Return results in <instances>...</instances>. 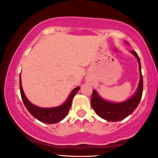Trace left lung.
<instances>
[{"label":"left lung","instance_id":"obj_1","mask_svg":"<svg viewBox=\"0 0 158 158\" xmlns=\"http://www.w3.org/2000/svg\"><path fill=\"white\" fill-rule=\"evenodd\" d=\"M126 43L129 45L128 42ZM137 60L139 70V81L135 93L127 100L121 102H114L102 98L96 90L93 89L91 99V106L97 115L107 121L115 122L124 119L134 112L137 108L142 95L143 78L141 70V62L137 53L130 52Z\"/></svg>","mask_w":158,"mask_h":158}]
</instances>
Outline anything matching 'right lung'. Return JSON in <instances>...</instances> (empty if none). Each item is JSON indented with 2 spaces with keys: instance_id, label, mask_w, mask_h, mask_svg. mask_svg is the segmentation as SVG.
<instances>
[{
  "instance_id": "right-lung-1",
  "label": "right lung",
  "mask_w": 158,
  "mask_h": 158,
  "mask_svg": "<svg viewBox=\"0 0 158 158\" xmlns=\"http://www.w3.org/2000/svg\"><path fill=\"white\" fill-rule=\"evenodd\" d=\"M19 85H20V92L22 96L23 102L27 110L30 113V114L38 120V121L45 123H56L60 122L63 119L65 118L70 110L72 100L76 94L80 89V87L78 86L74 88L69 94L68 98L65 101L64 103L60 106L52 108H41L31 103L25 95L24 90H23L22 85V79H21V73L19 76Z\"/></svg>"
}]
</instances>
